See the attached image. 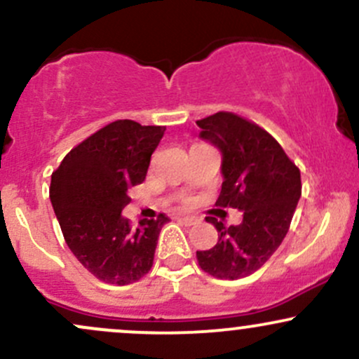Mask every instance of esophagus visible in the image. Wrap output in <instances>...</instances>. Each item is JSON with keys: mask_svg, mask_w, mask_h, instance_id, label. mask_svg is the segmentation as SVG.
Listing matches in <instances>:
<instances>
[{"mask_svg": "<svg viewBox=\"0 0 359 359\" xmlns=\"http://www.w3.org/2000/svg\"><path fill=\"white\" fill-rule=\"evenodd\" d=\"M179 219L182 221L185 226H192V224H197V222H199V219H197V217H194V216H180Z\"/></svg>", "mask_w": 359, "mask_h": 359, "instance_id": "obj_1", "label": "esophagus"}]
</instances>
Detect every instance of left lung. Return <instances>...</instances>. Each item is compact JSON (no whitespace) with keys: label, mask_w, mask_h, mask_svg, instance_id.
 Listing matches in <instances>:
<instances>
[{"label":"left lung","mask_w":359,"mask_h":359,"mask_svg":"<svg viewBox=\"0 0 359 359\" xmlns=\"http://www.w3.org/2000/svg\"><path fill=\"white\" fill-rule=\"evenodd\" d=\"M199 138L221 151L222 185L216 205L238 209L243 221L217 229L211 250L197 251L201 269L216 278L236 280L255 273L277 251L302 194L300 172L271 135L233 113L196 121Z\"/></svg>","instance_id":"obj_1"}]
</instances>
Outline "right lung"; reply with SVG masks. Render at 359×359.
Wrapping results in <instances>:
<instances>
[{
  "instance_id": "right-lung-1",
  "label": "right lung",
  "mask_w": 359,
  "mask_h": 359,
  "mask_svg": "<svg viewBox=\"0 0 359 359\" xmlns=\"http://www.w3.org/2000/svg\"><path fill=\"white\" fill-rule=\"evenodd\" d=\"M165 126L119 119L72 148L52 174L50 203L62 234L84 269L101 282L128 285L148 273L168 216L131 228L121 211L131 185L147 177Z\"/></svg>"
}]
</instances>
